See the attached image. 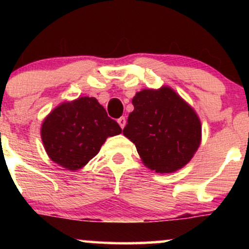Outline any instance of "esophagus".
I'll list each match as a JSON object with an SVG mask.
<instances>
[{
  "instance_id": "obj_1",
  "label": "esophagus",
  "mask_w": 249,
  "mask_h": 249,
  "mask_svg": "<svg viewBox=\"0 0 249 249\" xmlns=\"http://www.w3.org/2000/svg\"><path fill=\"white\" fill-rule=\"evenodd\" d=\"M118 124L119 126H121L122 128H124L125 125H126V119H125V117H121V118H118Z\"/></svg>"
}]
</instances>
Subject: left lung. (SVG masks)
I'll list each match as a JSON object with an SVG mask.
<instances>
[{
    "label": "left lung",
    "instance_id": "left-lung-1",
    "mask_svg": "<svg viewBox=\"0 0 249 249\" xmlns=\"http://www.w3.org/2000/svg\"><path fill=\"white\" fill-rule=\"evenodd\" d=\"M132 104L123 133L136 145L142 162L159 173L185 166L201 139V124L193 108L165 87L137 92Z\"/></svg>",
    "mask_w": 249,
    "mask_h": 249
}]
</instances>
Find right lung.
<instances>
[{
	"label": "right lung",
	"instance_id": "add662e5",
	"mask_svg": "<svg viewBox=\"0 0 249 249\" xmlns=\"http://www.w3.org/2000/svg\"><path fill=\"white\" fill-rule=\"evenodd\" d=\"M121 132L118 123L93 97L63 103L45 118L41 130L51 160L70 171L87 165L107 137Z\"/></svg>",
	"mask_w": 249,
	"mask_h": 249
}]
</instances>
